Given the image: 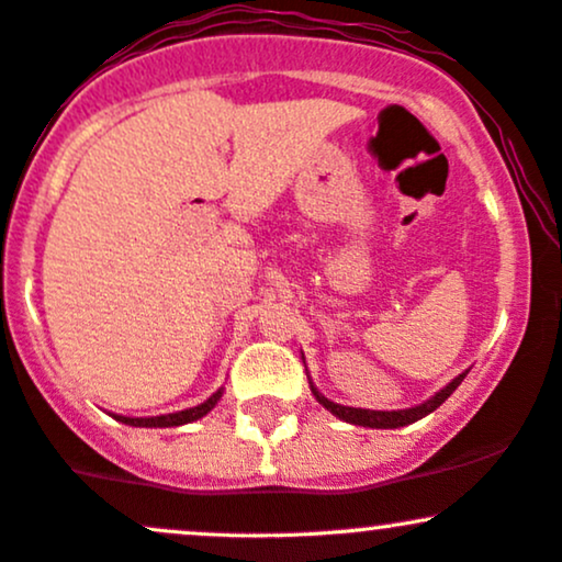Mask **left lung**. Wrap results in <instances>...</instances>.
<instances>
[{"mask_svg":"<svg viewBox=\"0 0 562 562\" xmlns=\"http://www.w3.org/2000/svg\"><path fill=\"white\" fill-rule=\"evenodd\" d=\"M463 378H467V372H463V375H458L456 380H452V383L445 385V389L439 391V394H434L431 400H428V402L418 404V407H409V409H391V413H385V409L342 407V404L329 402L327 396L318 394V391L313 389V383H311V391H313V396H316V400H318V404H324V407H327L331 415H337V418L346 420V424H353V426H367V428H400V426L415 424V420L426 418L428 413H434V409H437L439 404H442L445 400H448V396L452 394V391H456L458 385H461V380H463Z\"/></svg>","mask_w":562,"mask_h":562,"instance_id":"1","label":"left lung"}]
</instances>
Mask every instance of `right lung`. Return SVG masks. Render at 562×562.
Masks as SVG:
<instances>
[{
    "label": "right lung",
    "instance_id": "add662e5",
    "mask_svg": "<svg viewBox=\"0 0 562 562\" xmlns=\"http://www.w3.org/2000/svg\"><path fill=\"white\" fill-rule=\"evenodd\" d=\"M222 391H216L214 396H209L206 402L198 404V407H190V409H182V413H168V415H158V418H125V415H114L117 420H123V424L128 426H147V428H168V426H182V424H192V420L203 418V415L209 413V409H214V404L220 402Z\"/></svg>",
    "mask_w": 562,
    "mask_h": 562
}]
</instances>
